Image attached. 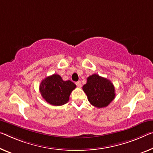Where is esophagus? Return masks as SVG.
<instances>
[{
	"label": "esophagus",
	"instance_id": "obj_1",
	"mask_svg": "<svg viewBox=\"0 0 153 153\" xmlns=\"http://www.w3.org/2000/svg\"><path fill=\"white\" fill-rule=\"evenodd\" d=\"M76 86L78 87V88H81V86H82L81 81H77V82H76Z\"/></svg>",
	"mask_w": 153,
	"mask_h": 153
}]
</instances>
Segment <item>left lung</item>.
<instances>
[{
    "instance_id": "left-lung-1",
    "label": "left lung",
    "mask_w": 153,
    "mask_h": 153,
    "mask_svg": "<svg viewBox=\"0 0 153 153\" xmlns=\"http://www.w3.org/2000/svg\"><path fill=\"white\" fill-rule=\"evenodd\" d=\"M83 90L90 104L97 108L108 106L116 96L114 86L111 82L96 74L88 77Z\"/></svg>"
}]
</instances>
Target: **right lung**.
Instances as JSON below:
<instances>
[{
    "instance_id": "obj_1",
    "label": "right lung",
    "mask_w": 153,
    "mask_h": 153,
    "mask_svg": "<svg viewBox=\"0 0 153 153\" xmlns=\"http://www.w3.org/2000/svg\"><path fill=\"white\" fill-rule=\"evenodd\" d=\"M76 85L71 81H63L61 76L54 74L43 79L39 85V91L44 100L54 106L68 102Z\"/></svg>"
}]
</instances>
